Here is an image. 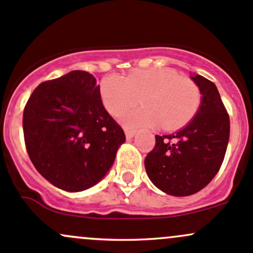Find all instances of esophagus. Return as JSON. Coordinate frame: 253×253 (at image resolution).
Segmentation results:
<instances>
[{"label": "esophagus", "instance_id": "obj_1", "mask_svg": "<svg viewBox=\"0 0 253 253\" xmlns=\"http://www.w3.org/2000/svg\"><path fill=\"white\" fill-rule=\"evenodd\" d=\"M124 132H126V139H131L132 136H134L135 135V129H131V127H127V126H126L124 127Z\"/></svg>", "mask_w": 253, "mask_h": 253}]
</instances>
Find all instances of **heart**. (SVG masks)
Segmentation results:
<instances>
[{"label":"heart","mask_w":253,"mask_h":253,"mask_svg":"<svg viewBox=\"0 0 253 253\" xmlns=\"http://www.w3.org/2000/svg\"><path fill=\"white\" fill-rule=\"evenodd\" d=\"M100 92L113 116L135 107L140 100L144 107L122 116L130 126L160 124L165 130L178 129L191 121L201 103L199 85L168 68L135 70L123 80L109 75L101 82Z\"/></svg>","instance_id":"heart-1"}]
</instances>
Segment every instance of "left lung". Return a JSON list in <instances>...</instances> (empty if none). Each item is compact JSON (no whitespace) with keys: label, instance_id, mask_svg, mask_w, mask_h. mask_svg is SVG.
<instances>
[{"label":"left lung","instance_id":"8db88e82","mask_svg":"<svg viewBox=\"0 0 253 253\" xmlns=\"http://www.w3.org/2000/svg\"><path fill=\"white\" fill-rule=\"evenodd\" d=\"M191 79L202 93L196 116L175 134L156 135L155 147L145 158L151 181L173 196L196 194L214 178L230 134L229 114L217 86L202 75Z\"/></svg>","mask_w":253,"mask_h":253}]
</instances>
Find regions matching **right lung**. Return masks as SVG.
Wrapping results in <instances>:
<instances>
[{
  "instance_id": "right-lung-1",
  "label": "right lung",
  "mask_w": 253,
  "mask_h": 253,
  "mask_svg": "<svg viewBox=\"0 0 253 253\" xmlns=\"http://www.w3.org/2000/svg\"><path fill=\"white\" fill-rule=\"evenodd\" d=\"M23 131L36 170L69 192L97 184L126 141L103 107L100 85L84 70L41 83L25 105Z\"/></svg>"
}]
</instances>
